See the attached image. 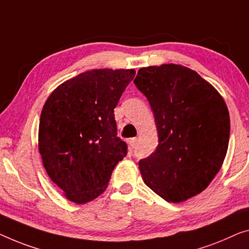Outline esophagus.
Listing matches in <instances>:
<instances>
[{
	"label": "esophagus",
	"mask_w": 249,
	"mask_h": 249,
	"mask_svg": "<svg viewBox=\"0 0 249 249\" xmlns=\"http://www.w3.org/2000/svg\"><path fill=\"white\" fill-rule=\"evenodd\" d=\"M129 144H131L132 147H135L136 144H137V139H136V137H134V139H131V141H129Z\"/></svg>",
	"instance_id": "34e87169"
}]
</instances>
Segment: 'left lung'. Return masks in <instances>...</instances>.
I'll use <instances>...</instances> for the list:
<instances>
[{
	"label": "left lung",
	"instance_id": "8db88e82",
	"mask_svg": "<svg viewBox=\"0 0 249 249\" xmlns=\"http://www.w3.org/2000/svg\"><path fill=\"white\" fill-rule=\"evenodd\" d=\"M153 110L159 144L140 160L144 183L168 202L202 192L227 153L231 120L216 89L180 65L141 68L134 79Z\"/></svg>",
	"mask_w": 249,
	"mask_h": 249
}]
</instances>
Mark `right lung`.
Returning <instances> with one entry per match:
<instances>
[{
	"label": "right lung",
	"instance_id": "add662e5",
	"mask_svg": "<svg viewBox=\"0 0 249 249\" xmlns=\"http://www.w3.org/2000/svg\"><path fill=\"white\" fill-rule=\"evenodd\" d=\"M134 69H95L57 87L44 104L39 151L44 169L67 199L86 203L106 190L127 154L114 116Z\"/></svg>",
	"mask_w": 249,
	"mask_h": 249
}]
</instances>
